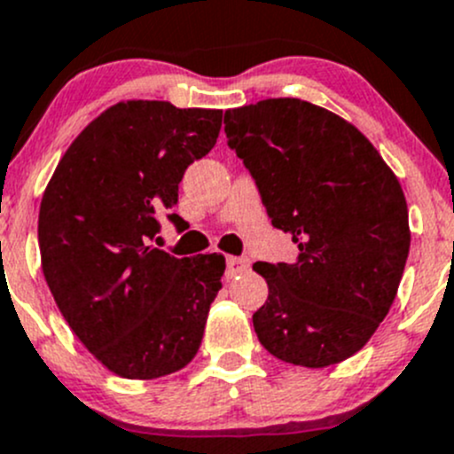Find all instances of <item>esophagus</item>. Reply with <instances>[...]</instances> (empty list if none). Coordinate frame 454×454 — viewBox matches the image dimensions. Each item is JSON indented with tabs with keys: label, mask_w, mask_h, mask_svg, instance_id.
I'll return each instance as SVG.
<instances>
[{
	"label": "esophagus",
	"mask_w": 454,
	"mask_h": 454,
	"mask_svg": "<svg viewBox=\"0 0 454 454\" xmlns=\"http://www.w3.org/2000/svg\"><path fill=\"white\" fill-rule=\"evenodd\" d=\"M248 266H250L248 259H244V257H228L226 259V275L228 277H237V275H241V272L248 270Z\"/></svg>",
	"instance_id": "34e87169"
}]
</instances>
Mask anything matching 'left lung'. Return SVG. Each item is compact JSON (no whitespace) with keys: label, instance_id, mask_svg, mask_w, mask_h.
<instances>
[{"label":"left lung","instance_id":"obj_1","mask_svg":"<svg viewBox=\"0 0 454 454\" xmlns=\"http://www.w3.org/2000/svg\"><path fill=\"white\" fill-rule=\"evenodd\" d=\"M223 124L272 226L299 248L293 263L253 266L268 284L259 341L294 366L353 357L388 315L411 248L397 177L353 124L310 101L263 99L226 110Z\"/></svg>","mask_w":454,"mask_h":454}]
</instances>
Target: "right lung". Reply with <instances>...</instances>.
<instances>
[{
	"instance_id": "right-lung-1",
	"label": "right lung",
	"mask_w": 454,
	"mask_h": 454,
	"mask_svg": "<svg viewBox=\"0 0 454 454\" xmlns=\"http://www.w3.org/2000/svg\"><path fill=\"white\" fill-rule=\"evenodd\" d=\"M222 110L120 101L92 120L57 164L39 206L46 284L79 341L115 375L157 380L201 346L222 288L223 254L177 259L151 241L179 182L208 155Z\"/></svg>"
}]
</instances>
